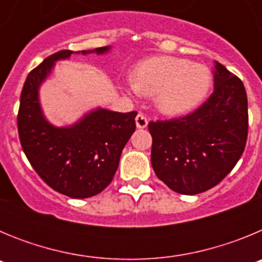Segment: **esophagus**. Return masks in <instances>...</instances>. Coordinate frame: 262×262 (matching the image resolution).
<instances>
[{
  "instance_id": "34e87169",
  "label": "esophagus",
  "mask_w": 262,
  "mask_h": 262,
  "mask_svg": "<svg viewBox=\"0 0 262 262\" xmlns=\"http://www.w3.org/2000/svg\"><path fill=\"white\" fill-rule=\"evenodd\" d=\"M135 123L138 128H145L148 126V119L143 114H138L135 118Z\"/></svg>"
}]
</instances>
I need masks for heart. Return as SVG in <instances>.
Segmentation results:
<instances>
[{"label": "heart", "mask_w": 262, "mask_h": 262, "mask_svg": "<svg viewBox=\"0 0 262 262\" xmlns=\"http://www.w3.org/2000/svg\"><path fill=\"white\" fill-rule=\"evenodd\" d=\"M211 88V73L202 64L174 56L149 57L134 71L129 89L154 96L157 110L168 117L193 111Z\"/></svg>", "instance_id": "1"}]
</instances>
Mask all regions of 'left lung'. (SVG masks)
<instances>
[{"instance_id":"left-lung-1","label":"left lung","mask_w":262,"mask_h":262,"mask_svg":"<svg viewBox=\"0 0 262 262\" xmlns=\"http://www.w3.org/2000/svg\"><path fill=\"white\" fill-rule=\"evenodd\" d=\"M151 163L173 191L209 190L233 169L248 136V99L242 80L215 61L214 93L193 114L151 122Z\"/></svg>"}]
</instances>
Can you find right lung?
Here are the masks:
<instances>
[{
    "instance_id": "obj_1",
    "label": "right lung",
    "mask_w": 262,
    "mask_h": 262,
    "mask_svg": "<svg viewBox=\"0 0 262 262\" xmlns=\"http://www.w3.org/2000/svg\"><path fill=\"white\" fill-rule=\"evenodd\" d=\"M110 50L107 46L53 53L30 72L20 93L18 133L23 152L43 181L69 198H89L110 184L124 145L135 131L138 113L96 107L75 123L59 127L46 118L39 90L57 61L68 60L73 53L105 55Z\"/></svg>"
}]
</instances>
